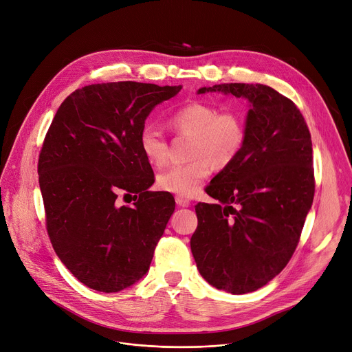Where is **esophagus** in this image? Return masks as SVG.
<instances>
[{"mask_svg": "<svg viewBox=\"0 0 352 352\" xmlns=\"http://www.w3.org/2000/svg\"><path fill=\"white\" fill-rule=\"evenodd\" d=\"M175 202L178 206H182V208H188L190 205V202L182 197H175Z\"/></svg>", "mask_w": 352, "mask_h": 352, "instance_id": "esophagus-1", "label": "esophagus"}]
</instances>
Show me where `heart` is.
Masks as SVG:
<instances>
[{
  "instance_id": "1",
  "label": "heart",
  "mask_w": 352,
  "mask_h": 352,
  "mask_svg": "<svg viewBox=\"0 0 352 352\" xmlns=\"http://www.w3.org/2000/svg\"><path fill=\"white\" fill-rule=\"evenodd\" d=\"M167 123L177 133L189 136L186 163L174 164L160 173L157 185L166 192L192 198L204 181L216 167H226L240 153L245 140L244 122L232 111L217 112L206 102H189L173 111ZM139 148L147 162L155 167L167 163L168 144L166 139L150 126L139 133Z\"/></svg>"
}]
</instances>
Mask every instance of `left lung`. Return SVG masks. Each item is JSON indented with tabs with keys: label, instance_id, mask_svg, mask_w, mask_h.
Returning <instances> with one entry per match:
<instances>
[{
	"label": "left lung",
	"instance_id": "8db88e82",
	"mask_svg": "<svg viewBox=\"0 0 352 352\" xmlns=\"http://www.w3.org/2000/svg\"><path fill=\"white\" fill-rule=\"evenodd\" d=\"M245 98V140L206 186L217 204H198L190 251L201 275L233 295L254 292L292 258L314 197L313 148L299 108L263 84L230 82L198 94Z\"/></svg>",
	"mask_w": 352,
	"mask_h": 352
}]
</instances>
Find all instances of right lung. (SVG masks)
<instances>
[{
  "label": "right lung",
  "mask_w": 352,
  "mask_h": 352,
  "mask_svg": "<svg viewBox=\"0 0 352 352\" xmlns=\"http://www.w3.org/2000/svg\"><path fill=\"white\" fill-rule=\"evenodd\" d=\"M181 88L92 84L70 94L52 120L38 163L46 229L61 263L94 291L119 292L144 276L175 209L170 195L148 190L154 173L139 133ZM119 192L137 202L119 207Z\"/></svg>",
  "instance_id": "obj_1"
}]
</instances>
